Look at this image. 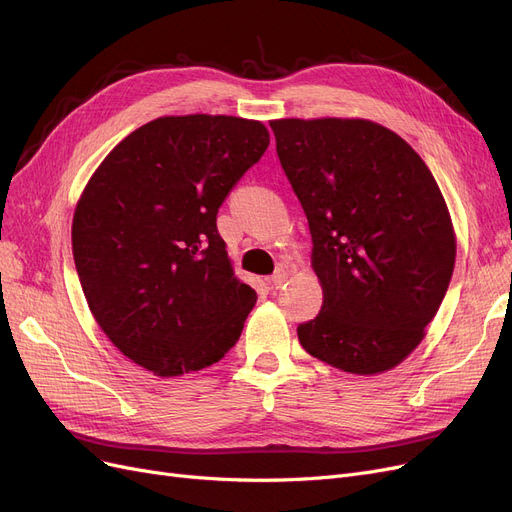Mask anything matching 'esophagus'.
Instances as JSON below:
<instances>
[{
    "instance_id": "34e87169",
    "label": "esophagus",
    "mask_w": 512,
    "mask_h": 512,
    "mask_svg": "<svg viewBox=\"0 0 512 512\" xmlns=\"http://www.w3.org/2000/svg\"><path fill=\"white\" fill-rule=\"evenodd\" d=\"M286 280H288V272H286L284 268H278V270L272 274V286H274V288H280Z\"/></svg>"
}]
</instances>
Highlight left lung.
Instances as JSON below:
<instances>
[{
  "label": "left lung",
  "mask_w": 512,
  "mask_h": 512,
  "mask_svg": "<svg viewBox=\"0 0 512 512\" xmlns=\"http://www.w3.org/2000/svg\"><path fill=\"white\" fill-rule=\"evenodd\" d=\"M307 215L320 314L297 326L314 358L351 374L404 362L446 297L452 219L433 173L391 129L364 119L270 123Z\"/></svg>",
  "instance_id": "left-lung-1"
}]
</instances>
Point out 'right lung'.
Instances as JSON below:
<instances>
[{
  "label": "right lung",
  "mask_w": 512,
  "mask_h": 512,
  "mask_svg": "<svg viewBox=\"0 0 512 512\" xmlns=\"http://www.w3.org/2000/svg\"><path fill=\"white\" fill-rule=\"evenodd\" d=\"M270 144L259 121L154 119L119 142L73 217V257L104 335L131 362L180 376L219 362L257 301L234 276L217 211Z\"/></svg>",
  "instance_id": "obj_1"
}]
</instances>
